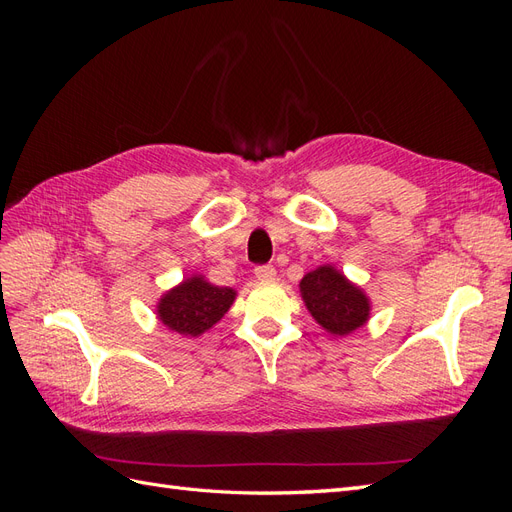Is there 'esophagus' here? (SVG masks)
Returning <instances> with one entry per match:
<instances>
[{"label":"esophagus","instance_id":"1","mask_svg":"<svg viewBox=\"0 0 512 512\" xmlns=\"http://www.w3.org/2000/svg\"><path fill=\"white\" fill-rule=\"evenodd\" d=\"M256 277L260 282H271V280H275L277 277V271H275V267L273 265H265V267H256Z\"/></svg>","mask_w":512,"mask_h":512}]
</instances>
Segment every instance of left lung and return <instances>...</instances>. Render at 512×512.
Returning <instances> with one entry per match:
<instances>
[{"label":"left lung","mask_w":512,"mask_h":512,"mask_svg":"<svg viewBox=\"0 0 512 512\" xmlns=\"http://www.w3.org/2000/svg\"><path fill=\"white\" fill-rule=\"evenodd\" d=\"M299 292L307 312L335 337L354 333L371 318V301L365 290L333 265H320L305 273L299 282Z\"/></svg>","instance_id":"8db88e82"}]
</instances>
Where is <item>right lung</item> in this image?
<instances>
[{
	"instance_id": "obj_1",
	"label": "right lung",
	"mask_w": 512,
	"mask_h": 512,
	"mask_svg": "<svg viewBox=\"0 0 512 512\" xmlns=\"http://www.w3.org/2000/svg\"><path fill=\"white\" fill-rule=\"evenodd\" d=\"M235 299V288L213 286L205 275L194 273L162 294L156 316L168 331L196 339L226 316Z\"/></svg>"
}]
</instances>
